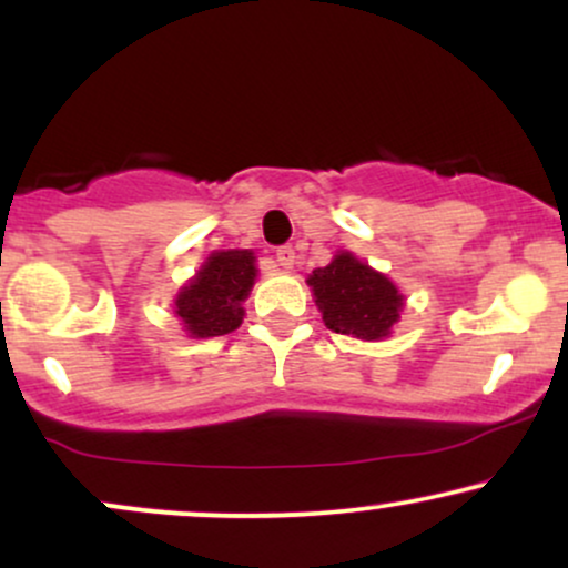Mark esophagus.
Masks as SVG:
<instances>
[{
  "mask_svg": "<svg viewBox=\"0 0 568 568\" xmlns=\"http://www.w3.org/2000/svg\"><path fill=\"white\" fill-rule=\"evenodd\" d=\"M275 258H277V264L283 266V270H291L293 262H296V251H293L291 245H283V247H277Z\"/></svg>",
  "mask_w": 568,
  "mask_h": 568,
  "instance_id": "esophagus-1",
  "label": "esophagus"
}]
</instances>
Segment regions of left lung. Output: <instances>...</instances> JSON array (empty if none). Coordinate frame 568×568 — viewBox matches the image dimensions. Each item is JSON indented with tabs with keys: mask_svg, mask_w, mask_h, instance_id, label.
<instances>
[{
	"mask_svg": "<svg viewBox=\"0 0 568 568\" xmlns=\"http://www.w3.org/2000/svg\"><path fill=\"white\" fill-rule=\"evenodd\" d=\"M306 283L334 334L371 342L387 336L400 317L403 296L395 285L352 253H338L328 266L312 272Z\"/></svg>",
	"mask_w": 568,
	"mask_h": 568,
	"instance_id": "obj_1",
	"label": "left lung"
}]
</instances>
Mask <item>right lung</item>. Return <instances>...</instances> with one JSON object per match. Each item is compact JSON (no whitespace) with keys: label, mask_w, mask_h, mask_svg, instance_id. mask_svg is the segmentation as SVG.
Here are the masks:
<instances>
[{"label":"right lung","mask_w":568,"mask_h":568,"mask_svg":"<svg viewBox=\"0 0 568 568\" xmlns=\"http://www.w3.org/2000/svg\"><path fill=\"white\" fill-rule=\"evenodd\" d=\"M256 256L251 251H219L202 264L197 277L181 288L175 315L194 338L232 334L243 323V304L253 280Z\"/></svg>","instance_id":"add662e5"}]
</instances>
